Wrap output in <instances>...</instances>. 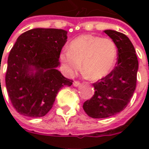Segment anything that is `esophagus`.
Here are the masks:
<instances>
[{
  "mask_svg": "<svg viewBox=\"0 0 149 149\" xmlns=\"http://www.w3.org/2000/svg\"><path fill=\"white\" fill-rule=\"evenodd\" d=\"M80 85H81V83H80L79 81H75L74 82H73V86H75V87H78V86H80Z\"/></svg>",
  "mask_w": 149,
  "mask_h": 149,
  "instance_id": "1",
  "label": "esophagus"
}]
</instances>
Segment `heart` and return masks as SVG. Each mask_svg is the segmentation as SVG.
Returning <instances> with one entry per match:
<instances>
[{
	"mask_svg": "<svg viewBox=\"0 0 149 149\" xmlns=\"http://www.w3.org/2000/svg\"><path fill=\"white\" fill-rule=\"evenodd\" d=\"M117 49L113 40L90 34L82 35L72 40L68 49L60 54V61L67 73L75 74L81 68L92 81L106 77L114 67Z\"/></svg>",
	"mask_w": 149,
	"mask_h": 149,
	"instance_id": "heart-1",
	"label": "heart"
}]
</instances>
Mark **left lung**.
Instances as JSON below:
<instances>
[{"instance_id":"obj_1","label":"left lung","mask_w":149,"mask_h":149,"mask_svg":"<svg viewBox=\"0 0 149 149\" xmlns=\"http://www.w3.org/2000/svg\"><path fill=\"white\" fill-rule=\"evenodd\" d=\"M117 48V61L109 74L93 84L95 93L83 109L93 118H107L127 107L136 85L138 60L134 46L124 33L104 30Z\"/></svg>"}]
</instances>
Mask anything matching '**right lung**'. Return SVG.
<instances>
[{"label": "right lung", "mask_w": 149, "mask_h": 149, "mask_svg": "<svg viewBox=\"0 0 149 149\" xmlns=\"http://www.w3.org/2000/svg\"><path fill=\"white\" fill-rule=\"evenodd\" d=\"M67 33L57 29H33L19 36L12 48L5 84L13 106L21 115L45 116L59 90L72 84L56 69Z\"/></svg>", "instance_id": "obj_1"}]
</instances>
